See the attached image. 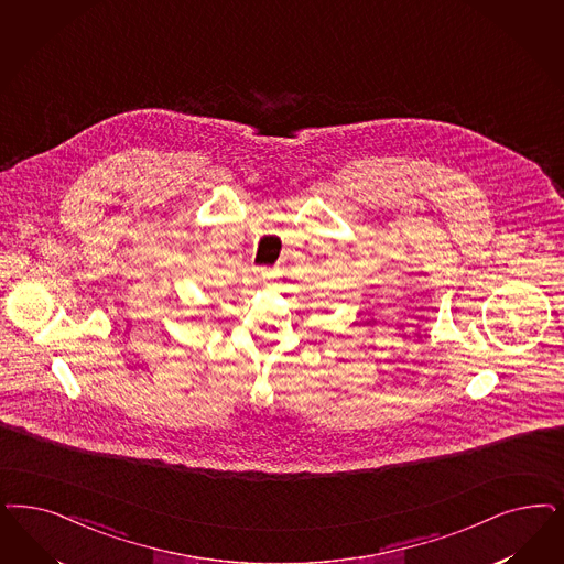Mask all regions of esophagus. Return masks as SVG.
<instances>
[{"mask_svg":"<svg viewBox=\"0 0 564 564\" xmlns=\"http://www.w3.org/2000/svg\"><path fill=\"white\" fill-rule=\"evenodd\" d=\"M260 276H262V279H269V276H272L271 269H260Z\"/></svg>","mask_w":564,"mask_h":564,"instance_id":"obj_1","label":"esophagus"}]
</instances>
